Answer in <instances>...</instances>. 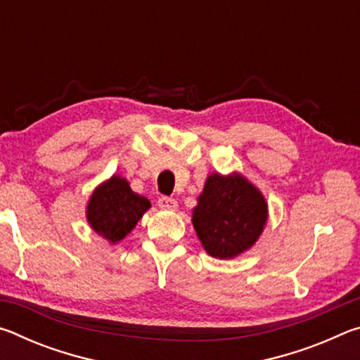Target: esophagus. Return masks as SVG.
<instances>
[{"label": "esophagus", "mask_w": 360, "mask_h": 360, "mask_svg": "<svg viewBox=\"0 0 360 360\" xmlns=\"http://www.w3.org/2000/svg\"><path fill=\"white\" fill-rule=\"evenodd\" d=\"M158 206L162 210H176L178 208V202L172 197H160L158 198Z\"/></svg>", "instance_id": "1"}]
</instances>
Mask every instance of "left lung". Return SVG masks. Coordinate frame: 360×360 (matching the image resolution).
<instances>
[{"label":"left lung","mask_w":360,"mask_h":360,"mask_svg":"<svg viewBox=\"0 0 360 360\" xmlns=\"http://www.w3.org/2000/svg\"><path fill=\"white\" fill-rule=\"evenodd\" d=\"M193 227L206 252L231 259L251 248L266 222L262 193L240 174H211L193 208Z\"/></svg>","instance_id":"8db88e82"}]
</instances>
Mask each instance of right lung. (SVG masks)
Here are the masks:
<instances>
[{
    "instance_id": "obj_1",
    "label": "right lung",
    "mask_w": 360,
    "mask_h": 360,
    "mask_svg": "<svg viewBox=\"0 0 360 360\" xmlns=\"http://www.w3.org/2000/svg\"><path fill=\"white\" fill-rule=\"evenodd\" d=\"M149 208L148 198L133 192L125 179L112 176L94 192L89 202L87 219L96 233L111 243H119Z\"/></svg>"
}]
</instances>
